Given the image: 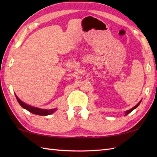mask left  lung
<instances>
[{
	"mask_svg": "<svg viewBox=\"0 0 157 157\" xmlns=\"http://www.w3.org/2000/svg\"><path fill=\"white\" fill-rule=\"evenodd\" d=\"M141 100H140V102H139V103H138V104H137L136 105H135L134 107H133V108H132V109H129V110H127V111H125V116H127V114H129V113L130 112H132V111L133 110H134V109H136V108H137L138 107H139V105H140V102H141Z\"/></svg>",
	"mask_w": 157,
	"mask_h": 157,
	"instance_id": "8db88e82",
	"label": "left lung"
}]
</instances>
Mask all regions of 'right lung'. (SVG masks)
Segmentation results:
<instances>
[{
	"instance_id": "add662e5",
	"label": "right lung",
	"mask_w": 157,
	"mask_h": 157,
	"mask_svg": "<svg viewBox=\"0 0 157 157\" xmlns=\"http://www.w3.org/2000/svg\"><path fill=\"white\" fill-rule=\"evenodd\" d=\"M15 96H16V98H17L18 102L19 103V105L21 106V107H22L23 109H25L28 110V111H30V113L36 114V115L48 116V115H50V114H51V113H53L55 111L57 110L56 108L52 109H40V108H37L35 107H33V106L29 105L28 104H26V103L23 102V101H21L16 94H15Z\"/></svg>"
}]
</instances>
